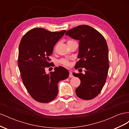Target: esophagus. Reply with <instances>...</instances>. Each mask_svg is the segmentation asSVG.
I'll use <instances>...</instances> for the list:
<instances>
[{
	"mask_svg": "<svg viewBox=\"0 0 129 129\" xmlns=\"http://www.w3.org/2000/svg\"><path fill=\"white\" fill-rule=\"evenodd\" d=\"M69 76L70 77H74V76L73 75V74H72V73L71 72H69Z\"/></svg>",
	"mask_w": 129,
	"mask_h": 129,
	"instance_id": "1",
	"label": "esophagus"
}]
</instances>
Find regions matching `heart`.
I'll return each mask as SVG.
<instances>
[{
  "mask_svg": "<svg viewBox=\"0 0 129 129\" xmlns=\"http://www.w3.org/2000/svg\"><path fill=\"white\" fill-rule=\"evenodd\" d=\"M59 62H60V63L61 64H62V65H63V66H68L70 64L69 61L67 60H66V59H64V58L61 59Z\"/></svg>",
  "mask_w": 129,
  "mask_h": 129,
  "instance_id": "obj_1",
  "label": "heart"
}]
</instances>
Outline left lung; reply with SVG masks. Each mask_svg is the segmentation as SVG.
Listing matches in <instances>:
<instances>
[{
    "instance_id": "left-lung-1",
    "label": "left lung",
    "mask_w": 129,
    "mask_h": 129,
    "mask_svg": "<svg viewBox=\"0 0 129 129\" xmlns=\"http://www.w3.org/2000/svg\"><path fill=\"white\" fill-rule=\"evenodd\" d=\"M65 35L79 40L80 60L75 68H85L84 74L73 73L81 80L75 90L76 95L85 100L94 99L102 90L107 77L109 64L107 42L99 32L85 25L69 29Z\"/></svg>"
}]
</instances>
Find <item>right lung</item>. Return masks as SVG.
Listing matches in <instances>:
<instances>
[{
    "label": "right lung",
    "mask_w": 129,
    "mask_h": 129,
    "mask_svg": "<svg viewBox=\"0 0 129 129\" xmlns=\"http://www.w3.org/2000/svg\"><path fill=\"white\" fill-rule=\"evenodd\" d=\"M65 30L52 32L36 28L28 31L19 47L18 66L23 83L32 98L40 103H48L56 98L57 84L69 76V72L60 66L47 74L50 67L49 56L56 42L63 37Z\"/></svg>",
    "instance_id": "1"
}]
</instances>
